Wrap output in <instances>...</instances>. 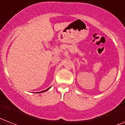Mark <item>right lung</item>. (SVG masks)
Masks as SVG:
<instances>
[{
  "instance_id": "add662e5",
  "label": "right lung",
  "mask_w": 125,
  "mask_h": 125,
  "mask_svg": "<svg viewBox=\"0 0 125 125\" xmlns=\"http://www.w3.org/2000/svg\"><path fill=\"white\" fill-rule=\"evenodd\" d=\"M51 87H49V88H47V89H46V90H43V91H42V92H38V93H42V92H46V91H47V90H49V89H50V88H51Z\"/></svg>"
}]
</instances>
